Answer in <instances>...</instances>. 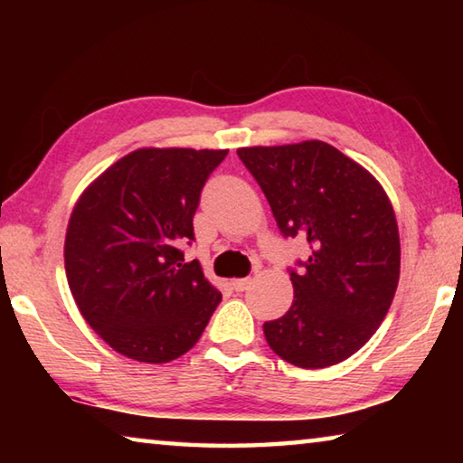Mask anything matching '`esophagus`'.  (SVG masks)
<instances>
[{
	"label": "esophagus",
	"instance_id": "34e87169",
	"mask_svg": "<svg viewBox=\"0 0 463 463\" xmlns=\"http://www.w3.org/2000/svg\"><path fill=\"white\" fill-rule=\"evenodd\" d=\"M250 284V278H239V279H232V289H237V292H245Z\"/></svg>",
	"mask_w": 463,
	"mask_h": 463
}]
</instances>
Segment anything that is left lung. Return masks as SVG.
I'll return each mask as SVG.
<instances>
[{
  "instance_id": "obj_1",
  "label": "left lung",
  "mask_w": 463,
  "mask_h": 463,
  "mask_svg": "<svg viewBox=\"0 0 463 463\" xmlns=\"http://www.w3.org/2000/svg\"><path fill=\"white\" fill-rule=\"evenodd\" d=\"M268 198L284 239L308 241L288 268L294 302L263 325L288 364L318 370L362 349L382 325L401 276V239L386 192L323 140L237 151Z\"/></svg>"
}]
</instances>
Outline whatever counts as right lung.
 Segmentation results:
<instances>
[{
  "label": "right lung",
  "instance_id": "1",
  "mask_svg": "<svg viewBox=\"0 0 463 463\" xmlns=\"http://www.w3.org/2000/svg\"><path fill=\"white\" fill-rule=\"evenodd\" d=\"M229 151L138 148L104 171L69 221L65 271L77 307L109 347L145 364L190 351L221 304L185 263L194 214Z\"/></svg>",
  "mask_w": 463,
  "mask_h": 463
}]
</instances>
